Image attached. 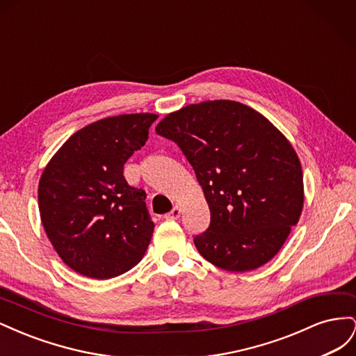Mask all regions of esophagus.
<instances>
[{
  "instance_id": "esophagus-1",
  "label": "esophagus",
  "mask_w": 356,
  "mask_h": 356,
  "mask_svg": "<svg viewBox=\"0 0 356 356\" xmlns=\"http://www.w3.org/2000/svg\"><path fill=\"white\" fill-rule=\"evenodd\" d=\"M179 215H181V209H179L178 207H175L174 209H172L170 212H168V213L165 215V218H166V220H178Z\"/></svg>"
}]
</instances>
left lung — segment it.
<instances>
[{
  "label": "left lung",
  "mask_w": 356,
  "mask_h": 356,
  "mask_svg": "<svg viewBox=\"0 0 356 356\" xmlns=\"http://www.w3.org/2000/svg\"><path fill=\"white\" fill-rule=\"evenodd\" d=\"M156 134L181 148L209 204V227L195 236L200 255L229 272L272 260L305 200L301 165L288 139L234 101L188 105L166 115Z\"/></svg>",
  "instance_id": "1"
}]
</instances>
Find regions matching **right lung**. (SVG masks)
I'll return each mask as SVG.
<instances>
[{
	"instance_id": "obj_1",
	"label": "right lung",
	"mask_w": 356,
	"mask_h": 356,
	"mask_svg": "<svg viewBox=\"0 0 356 356\" xmlns=\"http://www.w3.org/2000/svg\"><path fill=\"white\" fill-rule=\"evenodd\" d=\"M156 118L123 114L86 126L42 172V227L63 263L83 276L110 279L131 270L152 241L147 193L127 184L123 168L145 145Z\"/></svg>"
}]
</instances>
